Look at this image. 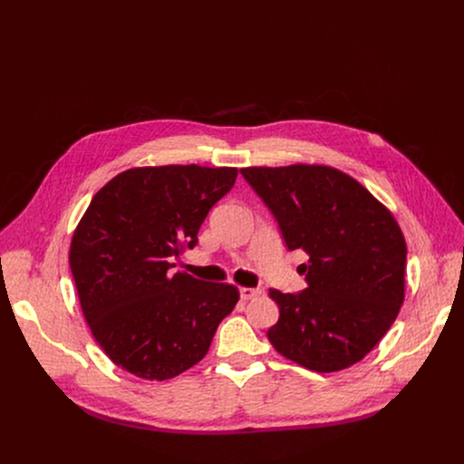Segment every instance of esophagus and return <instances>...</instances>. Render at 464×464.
I'll return each mask as SVG.
<instances>
[{
	"mask_svg": "<svg viewBox=\"0 0 464 464\" xmlns=\"http://www.w3.org/2000/svg\"><path fill=\"white\" fill-rule=\"evenodd\" d=\"M258 294H260V290H256V288H240V297L244 301H249V299L256 297Z\"/></svg>",
	"mask_w": 464,
	"mask_h": 464,
	"instance_id": "esophagus-1",
	"label": "esophagus"
}]
</instances>
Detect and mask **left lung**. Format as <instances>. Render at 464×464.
Instances as JSON below:
<instances>
[{
	"mask_svg": "<svg viewBox=\"0 0 464 464\" xmlns=\"http://www.w3.org/2000/svg\"><path fill=\"white\" fill-rule=\"evenodd\" d=\"M276 217L286 247L308 253L306 288H270L268 340L315 372L347 369L385 336L404 303L406 240L391 211L354 178L324 165L240 170Z\"/></svg>",
	"mask_w": 464,
	"mask_h": 464,
	"instance_id": "8db88e82",
	"label": "left lung"
}]
</instances>
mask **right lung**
Here are the masks:
<instances>
[{"mask_svg": "<svg viewBox=\"0 0 464 464\" xmlns=\"http://www.w3.org/2000/svg\"><path fill=\"white\" fill-rule=\"evenodd\" d=\"M233 167L128 169L81 218L70 266L82 314L106 356L145 380H169L200 362L240 294L233 285L169 274V256L194 247Z\"/></svg>", "mask_w": 464, "mask_h": 464, "instance_id": "1", "label": "right lung"}]
</instances>
